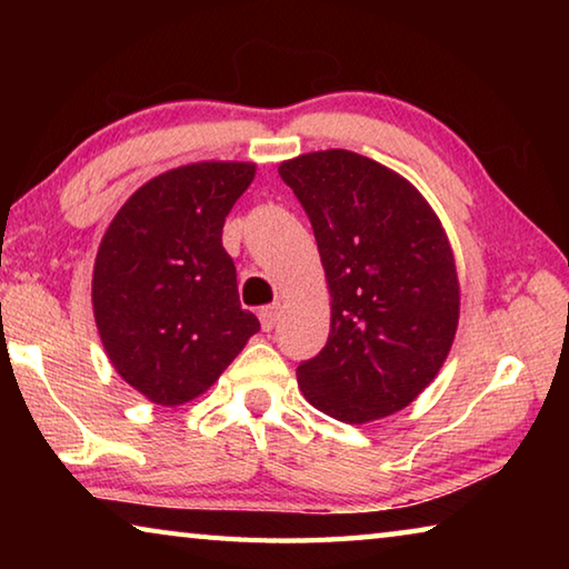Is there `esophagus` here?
<instances>
[{
    "mask_svg": "<svg viewBox=\"0 0 569 569\" xmlns=\"http://www.w3.org/2000/svg\"><path fill=\"white\" fill-rule=\"evenodd\" d=\"M258 319H261L263 331H273L276 323L281 321V303H273V306L261 308V313H258Z\"/></svg>",
    "mask_w": 569,
    "mask_h": 569,
    "instance_id": "34e87169",
    "label": "esophagus"
}]
</instances>
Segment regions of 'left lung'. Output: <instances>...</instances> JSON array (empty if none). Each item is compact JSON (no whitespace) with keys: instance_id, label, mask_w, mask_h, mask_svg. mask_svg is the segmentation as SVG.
<instances>
[{"instance_id":"8db88e82","label":"left lung","mask_w":569,"mask_h":569,"mask_svg":"<svg viewBox=\"0 0 569 569\" xmlns=\"http://www.w3.org/2000/svg\"><path fill=\"white\" fill-rule=\"evenodd\" d=\"M278 176L311 218L331 296L329 341L298 366V387L346 423L397 413L455 343L459 278L447 230L407 178L359 152H306Z\"/></svg>"}]
</instances>
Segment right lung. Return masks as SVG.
<instances>
[{"mask_svg": "<svg viewBox=\"0 0 569 569\" xmlns=\"http://www.w3.org/2000/svg\"><path fill=\"white\" fill-rule=\"evenodd\" d=\"M256 162L172 168L124 200L100 240L92 311L110 363L160 407L206 393L261 323L240 308L223 223Z\"/></svg>", "mask_w": 569, "mask_h": 569, "instance_id": "add662e5", "label": "right lung"}]
</instances>
